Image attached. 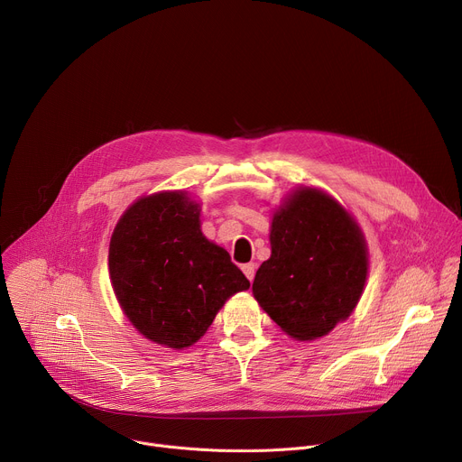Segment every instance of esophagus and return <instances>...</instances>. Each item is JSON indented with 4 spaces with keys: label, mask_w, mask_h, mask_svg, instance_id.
<instances>
[{
    "label": "esophagus",
    "mask_w": 462,
    "mask_h": 462,
    "mask_svg": "<svg viewBox=\"0 0 462 462\" xmlns=\"http://www.w3.org/2000/svg\"><path fill=\"white\" fill-rule=\"evenodd\" d=\"M243 273L252 282L254 276H255V265H254V263H246V265H243Z\"/></svg>",
    "instance_id": "esophagus-1"
}]
</instances>
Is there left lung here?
Returning <instances> with one entry per match:
<instances>
[{
	"mask_svg": "<svg viewBox=\"0 0 462 462\" xmlns=\"http://www.w3.org/2000/svg\"><path fill=\"white\" fill-rule=\"evenodd\" d=\"M271 248L252 292L282 331L316 340L349 318L365 285L367 246L338 201L316 188L296 189L273 217Z\"/></svg>",
	"mask_w": 462,
	"mask_h": 462,
	"instance_id": "obj_1",
	"label": "left lung"
}]
</instances>
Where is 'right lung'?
I'll list each match as a JSON object with an SVG mask.
<instances>
[{"label": "right lung", "mask_w": 462, "mask_h": 462, "mask_svg": "<svg viewBox=\"0 0 462 462\" xmlns=\"http://www.w3.org/2000/svg\"><path fill=\"white\" fill-rule=\"evenodd\" d=\"M199 216L186 191H161L131 205L111 236L109 276L124 314L171 349L195 344L225 301L250 287L228 252L203 236Z\"/></svg>", "instance_id": "1"}]
</instances>
